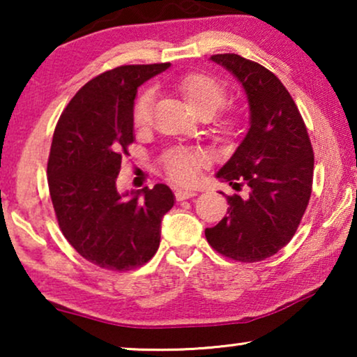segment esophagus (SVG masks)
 Returning <instances> with one entry per match:
<instances>
[{
	"instance_id": "1",
	"label": "esophagus",
	"mask_w": 357,
	"mask_h": 357,
	"mask_svg": "<svg viewBox=\"0 0 357 357\" xmlns=\"http://www.w3.org/2000/svg\"><path fill=\"white\" fill-rule=\"evenodd\" d=\"M195 193L193 190H177V192H175V198L178 199V202H183V199H188V198H193L195 197Z\"/></svg>"
}]
</instances>
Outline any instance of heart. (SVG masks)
Instances as JSON below:
<instances>
[{
	"instance_id": "obj_1",
	"label": "heart",
	"mask_w": 357,
	"mask_h": 357,
	"mask_svg": "<svg viewBox=\"0 0 357 357\" xmlns=\"http://www.w3.org/2000/svg\"><path fill=\"white\" fill-rule=\"evenodd\" d=\"M169 87L183 97L187 105L199 119H208L214 112L221 109L227 100V87L211 75L199 71L185 73L169 82ZM154 92L146 89L136 97L133 105V125L135 128L144 130L151 125L153 114ZM241 123V115L237 110L229 109L213 116L214 131L222 138L236 133ZM162 165L165 174L175 183H188L197 177L199 167L203 165V155L197 151L172 149L162 155Z\"/></svg>"
}]
</instances>
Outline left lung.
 Instances as JSON below:
<instances>
[{
  "label": "left lung",
  "mask_w": 357,
  "mask_h": 357,
  "mask_svg": "<svg viewBox=\"0 0 357 357\" xmlns=\"http://www.w3.org/2000/svg\"><path fill=\"white\" fill-rule=\"evenodd\" d=\"M245 89L250 128L218 178L248 197H227V216L204 231L214 250L242 263L273 257L294 237L314 180V149L284 84L260 63L236 53L213 55Z\"/></svg>",
  "instance_id": "obj_1"
}]
</instances>
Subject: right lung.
<instances>
[{
    "instance_id": "1",
    "label": "right lung",
    "mask_w": 357,
    "mask_h": 357,
    "mask_svg": "<svg viewBox=\"0 0 357 357\" xmlns=\"http://www.w3.org/2000/svg\"><path fill=\"white\" fill-rule=\"evenodd\" d=\"M170 63L125 65L86 82L53 133L48 190L63 236L87 261L130 271L158 252L160 221L174 206L167 185L120 195L116 177L133 136L138 87Z\"/></svg>"
}]
</instances>
